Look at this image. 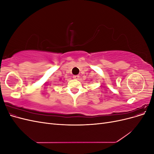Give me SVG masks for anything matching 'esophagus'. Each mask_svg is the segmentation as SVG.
Masks as SVG:
<instances>
[{
	"label": "esophagus",
	"mask_w": 154,
	"mask_h": 154,
	"mask_svg": "<svg viewBox=\"0 0 154 154\" xmlns=\"http://www.w3.org/2000/svg\"><path fill=\"white\" fill-rule=\"evenodd\" d=\"M79 78H80V76L79 75H74L73 76V78L76 79V80H78V79H79Z\"/></svg>",
	"instance_id": "34e87169"
}]
</instances>
